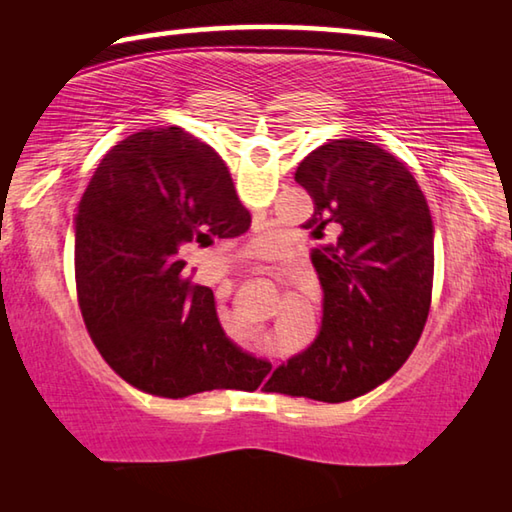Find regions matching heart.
<instances>
[{
	"label": "heart",
	"mask_w": 512,
	"mask_h": 512,
	"mask_svg": "<svg viewBox=\"0 0 512 512\" xmlns=\"http://www.w3.org/2000/svg\"><path fill=\"white\" fill-rule=\"evenodd\" d=\"M268 248H271V239H268V237H259V239H255V244L250 246V253H253V255H262V253H266Z\"/></svg>",
	"instance_id": "obj_1"
}]
</instances>
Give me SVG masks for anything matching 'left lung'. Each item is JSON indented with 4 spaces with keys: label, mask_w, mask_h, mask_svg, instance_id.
<instances>
[{
    "label": "left lung",
    "mask_w": 512,
    "mask_h": 512,
    "mask_svg": "<svg viewBox=\"0 0 512 512\" xmlns=\"http://www.w3.org/2000/svg\"><path fill=\"white\" fill-rule=\"evenodd\" d=\"M296 183L314 214L311 250L323 320L305 352L273 372L268 391L339 404L393 377L418 343L431 307L433 221L411 171L372 142L329 140L300 162Z\"/></svg>",
    "instance_id": "1"
}]
</instances>
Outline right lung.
Returning a JSON list of instances; mask_svg holds the SVG:
<instances>
[{
    "label": "right lung",
    "instance_id": "add662e5",
    "mask_svg": "<svg viewBox=\"0 0 512 512\" xmlns=\"http://www.w3.org/2000/svg\"><path fill=\"white\" fill-rule=\"evenodd\" d=\"M74 223L81 314L121 379L171 400L262 384L271 363L225 336L212 289L183 271L192 246L250 228L212 146L178 126L126 137L94 171Z\"/></svg>",
    "mask_w": 512,
    "mask_h": 512
}]
</instances>
